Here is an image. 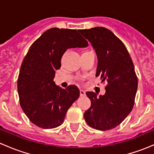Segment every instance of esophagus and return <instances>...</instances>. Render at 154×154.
<instances>
[{
  "label": "esophagus",
  "instance_id": "34e87169",
  "mask_svg": "<svg viewBox=\"0 0 154 154\" xmlns=\"http://www.w3.org/2000/svg\"><path fill=\"white\" fill-rule=\"evenodd\" d=\"M80 94L81 97H83V96H85L86 95V92H85L83 90H80Z\"/></svg>",
  "mask_w": 154,
  "mask_h": 154
}]
</instances>
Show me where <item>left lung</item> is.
I'll return each mask as SVG.
<instances>
[{
    "instance_id": "left-lung-1",
    "label": "left lung",
    "mask_w": 154,
    "mask_h": 154,
    "mask_svg": "<svg viewBox=\"0 0 154 154\" xmlns=\"http://www.w3.org/2000/svg\"><path fill=\"white\" fill-rule=\"evenodd\" d=\"M97 55L96 77L107 83L104 95L88 91L91 106L84 113L88 126L96 130H112L119 126L134 106L138 78L125 44L109 29L96 27L80 29Z\"/></svg>"
}]
</instances>
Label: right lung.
<instances>
[{
  "mask_svg": "<svg viewBox=\"0 0 154 154\" xmlns=\"http://www.w3.org/2000/svg\"><path fill=\"white\" fill-rule=\"evenodd\" d=\"M88 42L76 29L54 27L46 30L29 48L17 82L19 102L29 120L43 129L59 127L80 95L78 88L56 86L55 71L68 48H85Z\"/></svg>",
  "mask_w": 154,
  "mask_h": 154,
  "instance_id": "add662e5",
  "label": "right lung"
}]
</instances>
